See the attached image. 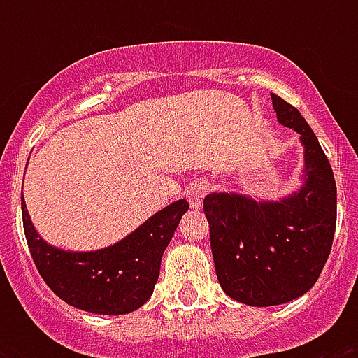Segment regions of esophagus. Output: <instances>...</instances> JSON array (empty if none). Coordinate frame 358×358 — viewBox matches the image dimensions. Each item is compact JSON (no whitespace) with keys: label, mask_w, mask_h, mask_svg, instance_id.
Wrapping results in <instances>:
<instances>
[{"label":"esophagus","mask_w":358,"mask_h":358,"mask_svg":"<svg viewBox=\"0 0 358 358\" xmlns=\"http://www.w3.org/2000/svg\"><path fill=\"white\" fill-rule=\"evenodd\" d=\"M208 189H210V184H208L206 180H195L193 184L187 187V193H185V196H187V201H189L191 208L193 210H199L202 204V201H204V196H206Z\"/></svg>","instance_id":"1"}]
</instances>
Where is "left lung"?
I'll return each instance as SVG.
<instances>
[{
  "label": "left lung",
  "instance_id": "1",
  "mask_svg": "<svg viewBox=\"0 0 358 358\" xmlns=\"http://www.w3.org/2000/svg\"><path fill=\"white\" fill-rule=\"evenodd\" d=\"M277 120L295 129L305 148L303 184L280 201L210 193L213 264L224 294L249 306L282 305L316 284L336 229V184L320 141L294 106L271 94Z\"/></svg>",
  "mask_w": 358,
  "mask_h": 358
}]
</instances>
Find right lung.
Listing matches in <instances>:
<instances>
[{
    "label": "right lung",
    "instance_id": "right-lung-1",
    "mask_svg": "<svg viewBox=\"0 0 358 358\" xmlns=\"http://www.w3.org/2000/svg\"><path fill=\"white\" fill-rule=\"evenodd\" d=\"M187 210V201L180 199L115 245L72 252L57 249L38 236L22 195L25 239L44 282L70 306L100 316L128 314L150 299L163 252Z\"/></svg>",
    "mask_w": 358,
    "mask_h": 358
}]
</instances>
